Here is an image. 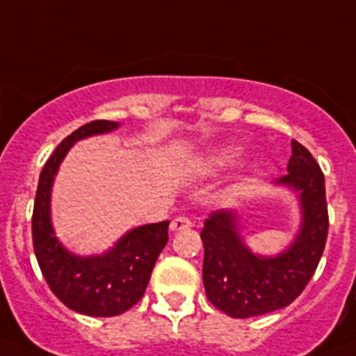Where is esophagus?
<instances>
[{
  "instance_id": "esophagus-1",
  "label": "esophagus",
  "mask_w": 356,
  "mask_h": 356,
  "mask_svg": "<svg viewBox=\"0 0 356 356\" xmlns=\"http://www.w3.org/2000/svg\"><path fill=\"white\" fill-rule=\"evenodd\" d=\"M192 227V222H190L186 216H177L173 218L172 223H170V231L173 233H179V231H186V229Z\"/></svg>"
}]
</instances>
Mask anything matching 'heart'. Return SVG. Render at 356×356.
I'll return each mask as SVG.
<instances>
[{
    "label": "heart",
    "instance_id": "1",
    "mask_svg": "<svg viewBox=\"0 0 356 356\" xmlns=\"http://www.w3.org/2000/svg\"><path fill=\"white\" fill-rule=\"evenodd\" d=\"M240 156H242V149L238 145H225V147L212 151L211 155L201 162L200 168L201 172L207 173V175H214V173L227 170L229 166L236 164Z\"/></svg>",
    "mask_w": 356,
    "mask_h": 356
}]
</instances>
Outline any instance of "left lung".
I'll list each match as a JSON object with an SVG mask.
<instances>
[{
    "instance_id": "obj_1",
    "label": "left lung",
    "mask_w": 356,
    "mask_h": 356,
    "mask_svg": "<svg viewBox=\"0 0 356 356\" xmlns=\"http://www.w3.org/2000/svg\"><path fill=\"white\" fill-rule=\"evenodd\" d=\"M286 170L273 186L296 194L301 222L281 253H254L243 242L242 216L234 209L212 212L205 220L203 284L209 301L231 318H253L288 307L303 292L323 254L329 231L325 177L310 151L296 140Z\"/></svg>"
}]
</instances>
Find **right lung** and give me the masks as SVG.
Listing matches in <instances>:
<instances>
[{"label": "right lung", "instance_id": "obj_1", "mask_svg": "<svg viewBox=\"0 0 356 356\" xmlns=\"http://www.w3.org/2000/svg\"><path fill=\"white\" fill-rule=\"evenodd\" d=\"M118 127V122L96 120L66 136L42 168L33 209V248L42 275L68 309L94 318L123 314L138 303L168 242L170 222L131 229L99 254L74 253L55 234L51 190L64 156L75 142L113 133Z\"/></svg>", "mask_w": 356, "mask_h": 356}]
</instances>
